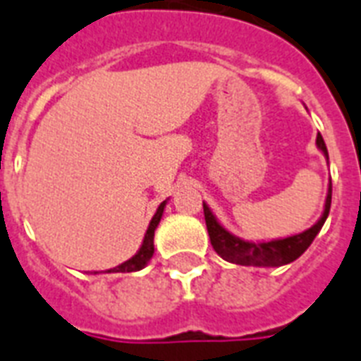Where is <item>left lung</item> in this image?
Segmentation results:
<instances>
[{
    "instance_id": "1",
    "label": "left lung",
    "mask_w": 361,
    "mask_h": 361,
    "mask_svg": "<svg viewBox=\"0 0 361 361\" xmlns=\"http://www.w3.org/2000/svg\"><path fill=\"white\" fill-rule=\"evenodd\" d=\"M317 149L329 161L328 149H326V142H324L320 133L317 135ZM329 207H331V180L328 184V194H326V201H324L322 214L309 230L295 233V235L281 237V239L250 241V239H243L239 235H233L230 230H226L224 226L219 222V219L214 216L211 207L203 201L207 231H209V237H211L212 248L230 264L254 265V267H281V265L292 264L294 259L300 258L301 254L311 247V243L314 241L318 231L322 230L324 222H326L329 214Z\"/></svg>"
}]
</instances>
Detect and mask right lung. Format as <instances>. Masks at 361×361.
I'll return each instance as SVG.
<instances>
[{
  "label": "right lung",
  "mask_w": 361,
  "mask_h": 361,
  "mask_svg": "<svg viewBox=\"0 0 361 361\" xmlns=\"http://www.w3.org/2000/svg\"><path fill=\"white\" fill-rule=\"evenodd\" d=\"M166 205H167V200L161 201L160 207L156 209L154 216H152L149 228H147V233H145V237H142V243H141V247H139V250H137L130 259H126V262H122V264L113 267V269H107L105 273H131V271H141L142 267H147L150 258L154 256V231L156 228H158V224H160L161 214H164ZM94 273H97V271H94Z\"/></svg>",
  "instance_id": "right-lung-1"
}]
</instances>
